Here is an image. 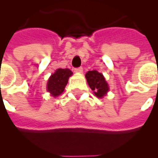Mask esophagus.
Instances as JSON below:
<instances>
[{
	"mask_svg": "<svg viewBox=\"0 0 158 158\" xmlns=\"http://www.w3.org/2000/svg\"><path fill=\"white\" fill-rule=\"evenodd\" d=\"M74 71L75 72V73H83V68L82 67H78V68H75V69H74Z\"/></svg>",
	"mask_w": 158,
	"mask_h": 158,
	"instance_id": "esophagus-1",
	"label": "esophagus"
}]
</instances>
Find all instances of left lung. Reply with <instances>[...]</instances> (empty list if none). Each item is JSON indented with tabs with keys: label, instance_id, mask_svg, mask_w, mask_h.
Instances as JSON below:
<instances>
[{
	"label": "left lung",
	"instance_id": "obj_1",
	"mask_svg": "<svg viewBox=\"0 0 158 158\" xmlns=\"http://www.w3.org/2000/svg\"><path fill=\"white\" fill-rule=\"evenodd\" d=\"M85 76L87 82L92 90L94 91V94L98 98H102L105 96L109 90V87L102 74L97 70H92L88 72Z\"/></svg>",
	"mask_w": 158,
	"mask_h": 158
}]
</instances>
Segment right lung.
I'll return each mask as SVG.
<instances>
[{
	"label": "right lung",
	"instance_id": "obj_1",
	"mask_svg": "<svg viewBox=\"0 0 158 158\" xmlns=\"http://www.w3.org/2000/svg\"><path fill=\"white\" fill-rule=\"evenodd\" d=\"M73 73L69 69H58L54 74H52L48 82V92L53 97L59 96L64 92V89L68 83L69 77L71 76Z\"/></svg>",
	"mask_w": 158,
	"mask_h": 158
}]
</instances>
